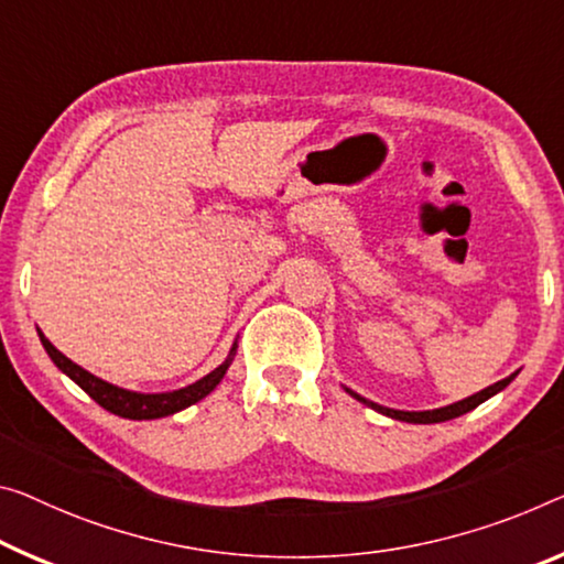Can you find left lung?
<instances>
[{
	"mask_svg": "<svg viewBox=\"0 0 564 564\" xmlns=\"http://www.w3.org/2000/svg\"><path fill=\"white\" fill-rule=\"evenodd\" d=\"M512 378H514V376H509V378H505V380H499V383L484 388L481 393L469 395V398H464V401H458V403H454V405H446V409H436V411H393V409H383V405L370 403V401H366V398H360L358 393H352V391H348V393L358 398V401L368 403L370 409H376V411H380V413L391 415V419H398V421H409V423H441V421H452V419H456V415H464V413L474 411L476 405L484 403V401H487V398H491L494 393H499L501 388H507L509 383H512Z\"/></svg>",
	"mask_w": 564,
	"mask_h": 564,
	"instance_id": "obj_1",
	"label": "left lung"
}]
</instances>
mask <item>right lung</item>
Listing matches in <instances>:
<instances>
[{"label":"right lung","mask_w":564,"mask_h":564,"mask_svg":"<svg viewBox=\"0 0 564 564\" xmlns=\"http://www.w3.org/2000/svg\"><path fill=\"white\" fill-rule=\"evenodd\" d=\"M42 345H45L47 355L52 358L55 366L67 372L77 386L83 388L85 393H88L95 403L102 405V409L116 413V415H123V419H133V421H151V419H163V415H171L176 411H184L188 405L202 401L204 395H209L216 386H219V380L224 378V372H227L231 358H227L221 362L219 368L212 370L209 376H204L202 380H196V383L181 388V391H173V393H133V391H123V388L118 386H110L106 380L95 378L93 372L83 370L80 366H75L70 358H65L63 352H59L55 345H52L45 335H40ZM234 352V348H231Z\"/></svg>","instance_id":"add662e5"}]
</instances>
